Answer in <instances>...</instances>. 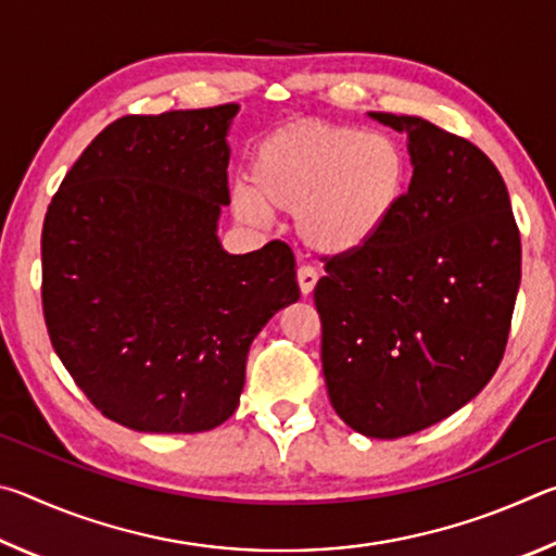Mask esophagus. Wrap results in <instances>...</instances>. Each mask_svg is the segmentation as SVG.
Returning a JSON list of instances; mask_svg holds the SVG:
<instances>
[{
    "label": "esophagus",
    "instance_id": "34e87169",
    "mask_svg": "<svg viewBox=\"0 0 556 556\" xmlns=\"http://www.w3.org/2000/svg\"><path fill=\"white\" fill-rule=\"evenodd\" d=\"M296 279H299L301 294L308 296V294H312V291H314L316 281H318V271H316L312 265H301V267L296 269Z\"/></svg>",
    "mask_w": 556,
    "mask_h": 556
}]
</instances>
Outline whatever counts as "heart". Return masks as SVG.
<instances>
[{
    "mask_svg": "<svg viewBox=\"0 0 556 556\" xmlns=\"http://www.w3.org/2000/svg\"><path fill=\"white\" fill-rule=\"evenodd\" d=\"M250 181L230 193L238 220L265 225L269 208L289 211L308 248L345 255L368 244L397 211L409 159L388 131L294 122L257 144Z\"/></svg>",
    "mask_w": 556,
    "mask_h": 556,
    "instance_id": "obj_1",
    "label": "heart"
}]
</instances>
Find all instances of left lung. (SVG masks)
I'll return each instance as SVG.
<instances>
[{"instance_id": "left-lung-1", "label": "left lung", "mask_w": 556, "mask_h": 556, "mask_svg": "<svg viewBox=\"0 0 556 556\" xmlns=\"http://www.w3.org/2000/svg\"><path fill=\"white\" fill-rule=\"evenodd\" d=\"M370 117L407 135L412 181L368 244L324 257L314 301L336 414L370 439H400L495 375L522 252L505 181L481 149L421 117Z\"/></svg>"}]
</instances>
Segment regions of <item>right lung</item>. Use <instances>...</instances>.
I'll return each mask as SVG.
<instances>
[{
    "mask_svg": "<svg viewBox=\"0 0 556 556\" xmlns=\"http://www.w3.org/2000/svg\"><path fill=\"white\" fill-rule=\"evenodd\" d=\"M238 105L127 115L65 174L41 232L53 351L108 419L195 434L238 409L250 343L299 299L294 252L228 255Z\"/></svg>",
    "mask_w": 556,
    "mask_h": 556,
    "instance_id": "obj_1",
    "label": "right lung"
}]
</instances>
